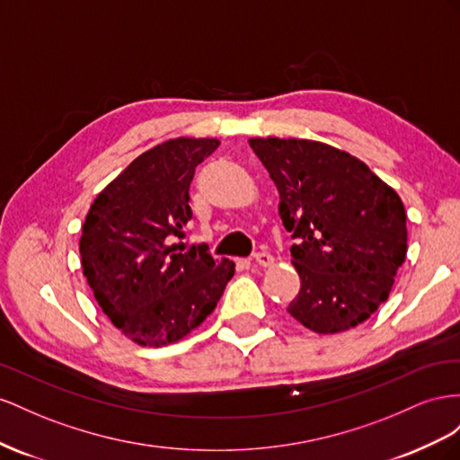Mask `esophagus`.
I'll return each instance as SVG.
<instances>
[{
    "mask_svg": "<svg viewBox=\"0 0 460 460\" xmlns=\"http://www.w3.org/2000/svg\"><path fill=\"white\" fill-rule=\"evenodd\" d=\"M254 261H256L258 266H261V268H270V266H273L275 258H273L270 252L261 251V252H256V254H254Z\"/></svg>",
    "mask_w": 460,
    "mask_h": 460,
    "instance_id": "esophagus-1",
    "label": "esophagus"
}]
</instances>
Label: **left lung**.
Masks as SVG:
<instances>
[{"instance_id": "8db88e82", "label": "left lung", "mask_w": 460, "mask_h": 460, "mask_svg": "<svg viewBox=\"0 0 460 460\" xmlns=\"http://www.w3.org/2000/svg\"><path fill=\"white\" fill-rule=\"evenodd\" d=\"M279 190L300 291L287 312L316 333H341L384 305L406 256L399 194L349 152L298 138H251Z\"/></svg>"}]
</instances>
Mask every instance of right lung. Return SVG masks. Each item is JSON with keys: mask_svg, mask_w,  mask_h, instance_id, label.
I'll use <instances>...</instances> for the list:
<instances>
[{"mask_svg": "<svg viewBox=\"0 0 460 460\" xmlns=\"http://www.w3.org/2000/svg\"><path fill=\"white\" fill-rule=\"evenodd\" d=\"M216 138H173L140 154L92 202L81 237L83 273L103 314L142 347L189 335L214 312L234 275L206 244L175 239L192 217L189 189Z\"/></svg>", "mask_w": 460, "mask_h": 460, "instance_id": "1", "label": "right lung"}]
</instances>
